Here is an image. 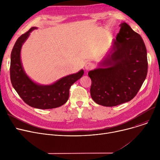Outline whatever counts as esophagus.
Instances as JSON below:
<instances>
[{
  "label": "esophagus",
  "instance_id": "1",
  "mask_svg": "<svg viewBox=\"0 0 160 160\" xmlns=\"http://www.w3.org/2000/svg\"><path fill=\"white\" fill-rule=\"evenodd\" d=\"M93 67V64L91 62H87L85 64V69L86 71H89Z\"/></svg>",
  "mask_w": 160,
  "mask_h": 160
}]
</instances>
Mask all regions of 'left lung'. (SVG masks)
<instances>
[{
	"label": "left lung",
	"mask_w": 160,
	"mask_h": 160,
	"mask_svg": "<svg viewBox=\"0 0 160 160\" xmlns=\"http://www.w3.org/2000/svg\"><path fill=\"white\" fill-rule=\"evenodd\" d=\"M113 45L97 69L89 71L90 93L94 101L104 106H115L134 98L148 71L144 41L125 22L120 24Z\"/></svg>",
	"instance_id": "8db88e82"
}]
</instances>
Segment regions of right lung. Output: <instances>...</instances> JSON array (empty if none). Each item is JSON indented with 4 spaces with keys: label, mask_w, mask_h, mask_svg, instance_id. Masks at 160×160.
Listing matches in <instances>:
<instances>
[{
    "label": "right lung",
    "mask_w": 160,
    "mask_h": 160,
    "mask_svg": "<svg viewBox=\"0 0 160 160\" xmlns=\"http://www.w3.org/2000/svg\"><path fill=\"white\" fill-rule=\"evenodd\" d=\"M37 27H32L21 35L12 49L10 62V79L13 88L23 101L31 107L38 109H52L64 104L69 98V89L84 73L79 72L67 75L50 85H41L32 81L25 72L21 60V47Z\"/></svg>",
    "instance_id": "add662e5"
}]
</instances>
